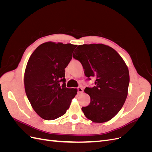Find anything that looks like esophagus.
Instances as JSON below:
<instances>
[{
    "instance_id": "1",
    "label": "esophagus",
    "mask_w": 152,
    "mask_h": 152,
    "mask_svg": "<svg viewBox=\"0 0 152 152\" xmlns=\"http://www.w3.org/2000/svg\"><path fill=\"white\" fill-rule=\"evenodd\" d=\"M77 89L78 94H80L83 93V89L81 88V87H77Z\"/></svg>"
}]
</instances>
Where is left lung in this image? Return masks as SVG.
<instances>
[{"mask_svg":"<svg viewBox=\"0 0 152 152\" xmlns=\"http://www.w3.org/2000/svg\"><path fill=\"white\" fill-rule=\"evenodd\" d=\"M75 51L73 58L81 63L87 80L96 79L94 86L84 90L91 102L82 108V112L94 122L111 120L127 96L129 73L126 64L115 50L102 44L80 45Z\"/></svg>","mask_w":152,"mask_h":152,"instance_id":"left-lung-1","label":"left lung"}]
</instances>
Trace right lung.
<instances>
[{
	"label": "right lung",
	"instance_id": "1",
	"mask_svg": "<svg viewBox=\"0 0 152 152\" xmlns=\"http://www.w3.org/2000/svg\"><path fill=\"white\" fill-rule=\"evenodd\" d=\"M77 45L45 42L30 56L25 69L24 84L27 98L39 115L52 121L63 115L77 94L66 87L65 68Z\"/></svg>",
	"mask_w": 152,
	"mask_h": 152
}]
</instances>
